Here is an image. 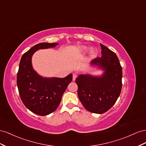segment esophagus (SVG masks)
<instances>
[{
	"label": "esophagus",
	"mask_w": 146,
	"mask_h": 146,
	"mask_svg": "<svg viewBox=\"0 0 146 146\" xmlns=\"http://www.w3.org/2000/svg\"><path fill=\"white\" fill-rule=\"evenodd\" d=\"M76 77H77V75H76V74L74 73V74H73V81H75Z\"/></svg>",
	"instance_id": "obj_1"
}]
</instances>
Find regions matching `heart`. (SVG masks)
I'll use <instances>...</instances> for the list:
<instances>
[{"instance_id": "obj_1", "label": "heart", "mask_w": 146, "mask_h": 146, "mask_svg": "<svg viewBox=\"0 0 146 146\" xmlns=\"http://www.w3.org/2000/svg\"><path fill=\"white\" fill-rule=\"evenodd\" d=\"M89 49V48L88 47H87V46H82V47H81V48H80V51L82 52H87V50ZM95 49H94V48H92V49H90V51H89V54H90V56L92 57H94L95 56Z\"/></svg>"}]
</instances>
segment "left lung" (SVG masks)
I'll use <instances>...</instances> for the list:
<instances>
[{"instance_id": "left-lung-1", "label": "left lung", "mask_w": 146, "mask_h": 146, "mask_svg": "<svg viewBox=\"0 0 146 146\" xmlns=\"http://www.w3.org/2000/svg\"><path fill=\"white\" fill-rule=\"evenodd\" d=\"M102 57L90 65L103 71L102 75L81 74L76 78L78 95L88 111L103 114L112 107L122 89V70L117 56L105 45L100 44Z\"/></svg>"}]
</instances>
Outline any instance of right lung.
<instances>
[{"mask_svg": "<svg viewBox=\"0 0 146 146\" xmlns=\"http://www.w3.org/2000/svg\"><path fill=\"white\" fill-rule=\"evenodd\" d=\"M57 43H38L24 53L20 60L17 86L21 99L28 110L40 115L52 113L59 106L62 97L72 81L71 73L65 78L41 76L32 64L33 54L39 49L54 48Z\"/></svg>", "mask_w": 146, "mask_h": 146, "instance_id": "right-lung-1", "label": "right lung"}]
</instances>
